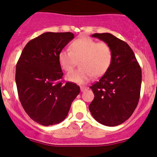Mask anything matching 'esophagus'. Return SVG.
Returning a JSON list of instances; mask_svg holds the SVG:
<instances>
[{
	"mask_svg": "<svg viewBox=\"0 0 157 157\" xmlns=\"http://www.w3.org/2000/svg\"><path fill=\"white\" fill-rule=\"evenodd\" d=\"M87 89H89V88L86 87V86H81V87H80L81 91H85L86 90H87Z\"/></svg>",
	"mask_w": 157,
	"mask_h": 157,
	"instance_id": "obj_1",
	"label": "esophagus"
}]
</instances>
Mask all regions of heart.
Masks as SVG:
<instances>
[{
  "label": "heart",
  "mask_w": 157,
  "mask_h": 157,
  "mask_svg": "<svg viewBox=\"0 0 157 157\" xmlns=\"http://www.w3.org/2000/svg\"><path fill=\"white\" fill-rule=\"evenodd\" d=\"M57 59L60 68L66 72L71 71L79 60L80 67L68 74L67 79L85 83L91 80L94 75L101 77L107 72L112 63L113 53L107 43L80 37L70 44V50H60Z\"/></svg>",
  "instance_id": "1"
}]
</instances>
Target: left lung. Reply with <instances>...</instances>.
I'll return each mask as SVG.
<instances>
[{
    "label": "left lung",
    "instance_id": "1",
    "mask_svg": "<svg viewBox=\"0 0 157 157\" xmlns=\"http://www.w3.org/2000/svg\"><path fill=\"white\" fill-rule=\"evenodd\" d=\"M107 43L113 60L107 72L91 86L94 98L89 105L93 117L106 126L120 125L137 106L142 71L134 52L127 43L110 33L91 35Z\"/></svg>",
    "mask_w": 157,
    "mask_h": 157
}]
</instances>
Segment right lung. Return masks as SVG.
<instances>
[{"label": "right lung", "mask_w": 157, "mask_h": 157, "mask_svg": "<svg viewBox=\"0 0 157 157\" xmlns=\"http://www.w3.org/2000/svg\"><path fill=\"white\" fill-rule=\"evenodd\" d=\"M75 37L71 32H46L31 40L16 65L15 82L23 109L44 126L58 124L68 115L80 86L62 82L57 55Z\"/></svg>", "instance_id": "right-lung-1"}]
</instances>
